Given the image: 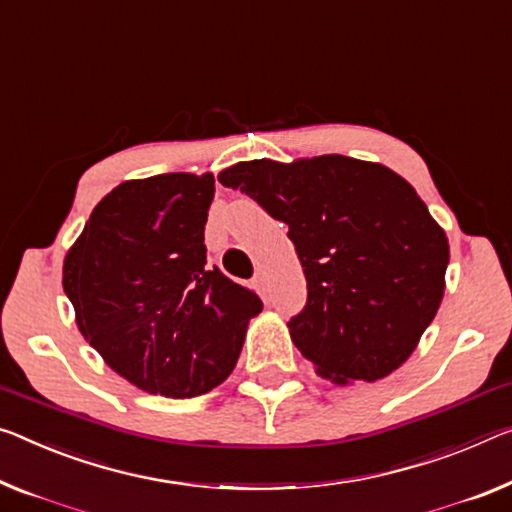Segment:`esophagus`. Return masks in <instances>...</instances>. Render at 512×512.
<instances>
[{"instance_id": "1", "label": "esophagus", "mask_w": 512, "mask_h": 512, "mask_svg": "<svg viewBox=\"0 0 512 512\" xmlns=\"http://www.w3.org/2000/svg\"><path fill=\"white\" fill-rule=\"evenodd\" d=\"M254 283H256V288L261 290V295L265 297V295H267V277H265V274H263V272H258V274H256V279H254Z\"/></svg>"}]
</instances>
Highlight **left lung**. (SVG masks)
Masks as SVG:
<instances>
[{
  "instance_id": "left-lung-1",
  "label": "left lung",
  "mask_w": 512,
  "mask_h": 512,
  "mask_svg": "<svg viewBox=\"0 0 512 512\" xmlns=\"http://www.w3.org/2000/svg\"><path fill=\"white\" fill-rule=\"evenodd\" d=\"M217 178L288 224L309 290L288 329L320 377L375 382L410 359L442 304L448 238L403 176L318 155L238 162Z\"/></svg>"
}]
</instances>
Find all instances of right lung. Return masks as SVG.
<instances>
[{"label":"right lung","instance_id":"obj_1","mask_svg":"<svg viewBox=\"0 0 512 512\" xmlns=\"http://www.w3.org/2000/svg\"><path fill=\"white\" fill-rule=\"evenodd\" d=\"M212 174L125 180L93 208L64 258L82 336L112 371L164 398H194L238 364L256 293L208 267Z\"/></svg>","mask_w":512,"mask_h":512}]
</instances>
